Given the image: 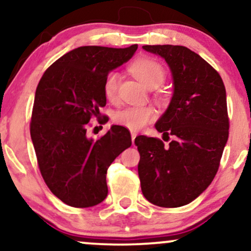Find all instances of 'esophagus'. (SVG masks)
Wrapping results in <instances>:
<instances>
[{
    "instance_id": "1",
    "label": "esophagus",
    "mask_w": 251,
    "mask_h": 251,
    "mask_svg": "<svg viewBox=\"0 0 251 251\" xmlns=\"http://www.w3.org/2000/svg\"><path fill=\"white\" fill-rule=\"evenodd\" d=\"M131 135H132V143L134 144V139H135V137H137V135H138V133H137V132L132 131V132H131Z\"/></svg>"
}]
</instances>
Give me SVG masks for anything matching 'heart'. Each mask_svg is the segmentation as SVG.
I'll list each match as a JSON object with an SVG mask.
<instances>
[{
  "label": "heart",
  "instance_id": "b5f03b06",
  "mask_svg": "<svg viewBox=\"0 0 251 251\" xmlns=\"http://www.w3.org/2000/svg\"><path fill=\"white\" fill-rule=\"evenodd\" d=\"M129 69L132 74L150 90L159 87L166 78L162 65L154 59H138ZM119 83L120 75L118 72H111L106 77L104 83V93L107 99L110 100L116 99ZM155 117V110L151 106H128L118 111L114 116V122L132 131H138L149 123L153 122Z\"/></svg>",
  "mask_w": 251,
  "mask_h": 251
}]
</instances>
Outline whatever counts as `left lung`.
<instances>
[{
  "label": "left lung",
  "mask_w": 251,
  "mask_h": 251,
  "mask_svg": "<svg viewBox=\"0 0 251 251\" xmlns=\"http://www.w3.org/2000/svg\"><path fill=\"white\" fill-rule=\"evenodd\" d=\"M166 60L173 95L155 123L168 146L159 139L139 135L135 146L141 191L159 207L188 204L212 183L228 140L229 119L225 84L213 66L181 45H144Z\"/></svg>",
  "instance_id": "1"
}]
</instances>
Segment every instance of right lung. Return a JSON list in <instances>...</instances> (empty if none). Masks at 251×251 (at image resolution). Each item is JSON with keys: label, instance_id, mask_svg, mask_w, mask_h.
<instances>
[{"label": "right lung", "instance_id": "obj_1", "mask_svg": "<svg viewBox=\"0 0 251 251\" xmlns=\"http://www.w3.org/2000/svg\"><path fill=\"white\" fill-rule=\"evenodd\" d=\"M138 49L79 47L44 72L35 93L30 134L42 176L60 201L76 208L93 207L107 196V168L132 145L119 125L98 140L87 123L106 105L104 83Z\"/></svg>", "mask_w": 251, "mask_h": 251}]
</instances>
